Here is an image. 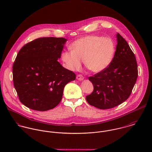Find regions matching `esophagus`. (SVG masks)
Wrapping results in <instances>:
<instances>
[{
  "mask_svg": "<svg viewBox=\"0 0 152 152\" xmlns=\"http://www.w3.org/2000/svg\"><path fill=\"white\" fill-rule=\"evenodd\" d=\"M77 79L79 81H82L84 80V77L81 74H78L77 75Z\"/></svg>",
  "mask_w": 152,
  "mask_h": 152,
  "instance_id": "esophagus-1",
  "label": "esophagus"
}]
</instances>
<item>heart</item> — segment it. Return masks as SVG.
I'll return each mask as SVG.
<instances>
[{
  "label": "heart",
  "instance_id": "heart-1",
  "mask_svg": "<svg viewBox=\"0 0 152 152\" xmlns=\"http://www.w3.org/2000/svg\"><path fill=\"white\" fill-rule=\"evenodd\" d=\"M71 51H64L61 60L65 68L72 71L79 70L83 61L94 72L105 70L112 62L115 45L109 38L98 35H90L75 40L71 45Z\"/></svg>",
  "mask_w": 152,
  "mask_h": 152
}]
</instances>
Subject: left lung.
Returning <instances> with one entry per match:
<instances>
[{"instance_id": "8db88e82", "label": "left lung", "mask_w": 152, "mask_h": 152, "mask_svg": "<svg viewBox=\"0 0 152 152\" xmlns=\"http://www.w3.org/2000/svg\"><path fill=\"white\" fill-rule=\"evenodd\" d=\"M116 38L118 44L110 64L103 71L89 77L94 91L86 96L87 101L101 109L112 108L125 101L137 78V64L134 53L119 33Z\"/></svg>"}]
</instances>
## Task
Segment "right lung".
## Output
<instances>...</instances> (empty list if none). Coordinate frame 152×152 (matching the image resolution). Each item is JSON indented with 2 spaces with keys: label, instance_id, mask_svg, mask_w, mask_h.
I'll use <instances>...</instances> for the list:
<instances>
[{
  "label": "right lung",
  "instance_id": "obj_1",
  "mask_svg": "<svg viewBox=\"0 0 152 152\" xmlns=\"http://www.w3.org/2000/svg\"><path fill=\"white\" fill-rule=\"evenodd\" d=\"M66 39L42 37L25 44L13 65V80L20 101L28 108L45 111L60 102L74 72L60 64Z\"/></svg>",
  "mask_w": 152,
  "mask_h": 152
}]
</instances>
